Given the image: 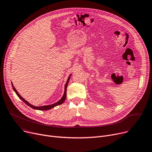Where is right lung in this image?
Instances as JSON below:
<instances>
[{
  "label": "right lung",
  "instance_id": "1",
  "mask_svg": "<svg viewBox=\"0 0 152 152\" xmlns=\"http://www.w3.org/2000/svg\"><path fill=\"white\" fill-rule=\"evenodd\" d=\"M72 75V74L70 75L67 78V82L64 86V94L62 97V98L59 100L57 102L53 103V104H50V105H45V106H41V107H36V106H33L31 104H30V103H28L27 100H26L24 98H23L18 93V92L17 91V90L15 89V88L14 87L13 85L12 84V87H13V90L15 91V92H16V94H17V96L19 97V98L22 100L23 102H24L25 103H26L28 106H29L30 107L32 108L33 109H35V110H50L53 108H54L56 106H58V105H60V104H62L64 101H65V99L66 98V89H67V84L69 83V79L70 78H71V76Z\"/></svg>",
  "mask_w": 152,
  "mask_h": 152
}]
</instances>
